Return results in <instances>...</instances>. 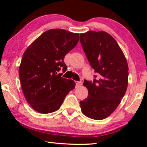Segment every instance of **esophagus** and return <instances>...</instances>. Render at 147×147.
<instances>
[{
  "mask_svg": "<svg viewBox=\"0 0 147 147\" xmlns=\"http://www.w3.org/2000/svg\"><path fill=\"white\" fill-rule=\"evenodd\" d=\"M76 83V86H80L82 84V82H81V81H80V82H78V81H76L75 82Z\"/></svg>",
  "mask_w": 147,
  "mask_h": 147,
  "instance_id": "1",
  "label": "esophagus"
}]
</instances>
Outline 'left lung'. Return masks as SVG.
Instances as JSON below:
<instances>
[{
	"label": "left lung",
	"mask_w": 147,
	"mask_h": 147,
	"mask_svg": "<svg viewBox=\"0 0 147 147\" xmlns=\"http://www.w3.org/2000/svg\"><path fill=\"white\" fill-rule=\"evenodd\" d=\"M80 41L91 67L99 77L93 82L84 80L88 96L80 101L86 117L101 120L110 115L119 106L128 85L129 68L117 41L104 31L80 34Z\"/></svg>",
	"instance_id": "8db88e82"
}]
</instances>
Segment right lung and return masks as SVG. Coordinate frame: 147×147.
<instances>
[{
    "mask_svg": "<svg viewBox=\"0 0 147 147\" xmlns=\"http://www.w3.org/2000/svg\"><path fill=\"white\" fill-rule=\"evenodd\" d=\"M79 34L51 29L38 37L24 53L19 76L24 95L32 108L41 113L58 110L75 87L73 80L61 77L67 67L65 56L75 47Z\"/></svg>",
    "mask_w": 147,
    "mask_h": 147,
    "instance_id": "obj_1",
    "label": "right lung"
}]
</instances>
